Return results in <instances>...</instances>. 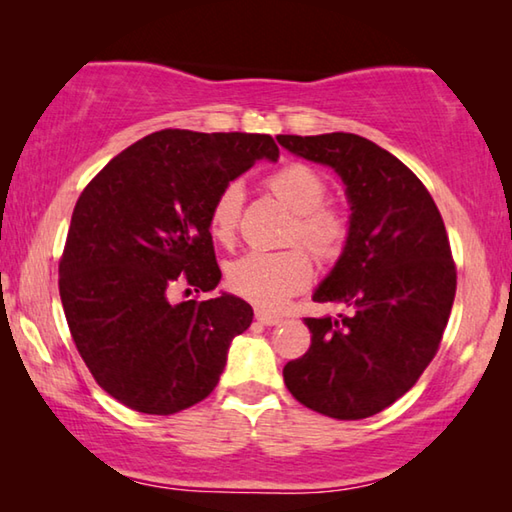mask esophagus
<instances>
[{
	"instance_id": "obj_1",
	"label": "esophagus",
	"mask_w": 512,
	"mask_h": 512,
	"mask_svg": "<svg viewBox=\"0 0 512 512\" xmlns=\"http://www.w3.org/2000/svg\"><path fill=\"white\" fill-rule=\"evenodd\" d=\"M255 318H257V323H262V325H266V327L280 325V323H282L280 316L268 314V311H264V309H257V311H255Z\"/></svg>"
}]
</instances>
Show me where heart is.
Wrapping results in <instances>:
<instances>
[{"label":"heart","instance_id":"heart-1","mask_svg":"<svg viewBox=\"0 0 512 512\" xmlns=\"http://www.w3.org/2000/svg\"><path fill=\"white\" fill-rule=\"evenodd\" d=\"M268 189L296 212L291 225V241H302L320 259H334L348 241V219L334 207L323 205L327 185L323 176L309 164L291 162L268 178ZM241 216V187L225 185L216 194L207 216L210 235L221 246H232L237 239ZM314 266L305 248H289L280 253H246L228 268V284L237 296L257 307L277 309L291 296L309 287Z\"/></svg>","mask_w":512,"mask_h":512}]
</instances>
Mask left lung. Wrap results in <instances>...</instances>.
<instances>
[{
  "label": "left lung",
  "instance_id": "obj_1",
  "mask_svg": "<svg viewBox=\"0 0 512 512\" xmlns=\"http://www.w3.org/2000/svg\"><path fill=\"white\" fill-rule=\"evenodd\" d=\"M284 149L339 173L350 201L348 241L316 302L350 314L305 318L309 350L284 366L307 409L370 418L411 391L436 357L456 296V266L436 203L420 178L354 133L277 135Z\"/></svg>",
  "mask_w": 512,
  "mask_h": 512
}]
</instances>
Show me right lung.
Masks as SVG:
<instances>
[{
	"label": "right lung",
	"mask_w": 512,
	"mask_h": 512,
	"mask_svg": "<svg viewBox=\"0 0 512 512\" xmlns=\"http://www.w3.org/2000/svg\"><path fill=\"white\" fill-rule=\"evenodd\" d=\"M277 155L271 135L167 128L115 155L83 189L58 266L60 300L85 366L128 409L171 415L219 384L253 307L230 293L173 305L169 293L219 284L214 198Z\"/></svg>",
	"instance_id": "right-lung-1"
}]
</instances>
